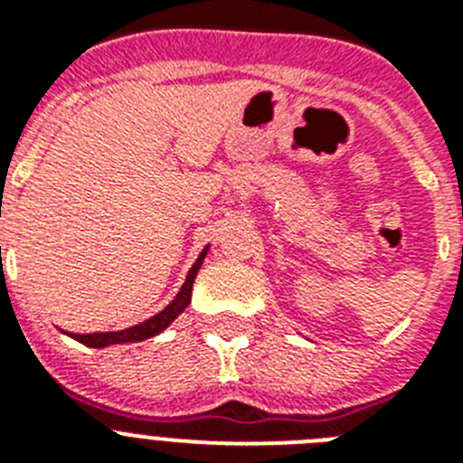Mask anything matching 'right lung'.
<instances>
[{"instance_id": "right-lung-1", "label": "right lung", "mask_w": 463, "mask_h": 463, "mask_svg": "<svg viewBox=\"0 0 463 463\" xmlns=\"http://www.w3.org/2000/svg\"><path fill=\"white\" fill-rule=\"evenodd\" d=\"M208 248H211V245H206V248L199 252L196 261L192 264L190 271H187V278H185V282H183L181 292L175 294L174 301H171L165 310H159L157 315H153V317H148V320H143V322H138V325L127 326V329H120V331H97V334H69L67 331V336H71L73 341L83 343V345H88V347H109V345H120V343L146 341V338H153V336H157V334H162V331H165L166 326H169L171 322H174L175 317H178V315H181L187 306H190L192 285H194L196 273H199L203 260H206Z\"/></svg>"}]
</instances>
